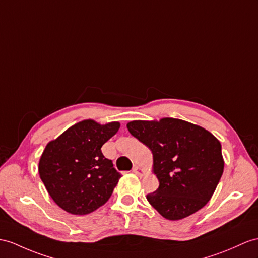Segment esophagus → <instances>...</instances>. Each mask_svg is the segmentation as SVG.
Listing matches in <instances>:
<instances>
[{"mask_svg":"<svg viewBox=\"0 0 258 258\" xmlns=\"http://www.w3.org/2000/svg\"><path fill=\"white\" fill-rule=\"evenodd\" d=\"M133 172H134L135 174H137L138 176H142V175H143V169L140 168L139 166H134Z\"/></svg>","mask_w":258,"mask_h":258,"instance_id":"1","label":"esophagus"}]
</instances>
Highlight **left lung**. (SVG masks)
I'll use <instances>...</instances> for the list:
<instances>
[{"label":"left lung","instance_id":"obj_1","mask_svg":"<svg viewBox=\"0 0 258 258\" xmlns=\"http://www.w3.org/2000/svg\"><path fill=\"white\" fill-rule=\"evenodd\" d=\"M129 133L152 151L160 185L147 195L161 216L180 220L209 202L222 176L221 144L209 131L180 119L136 120Z\"/></svg>","mask_w":258,"mask_h":258}]
</instances>
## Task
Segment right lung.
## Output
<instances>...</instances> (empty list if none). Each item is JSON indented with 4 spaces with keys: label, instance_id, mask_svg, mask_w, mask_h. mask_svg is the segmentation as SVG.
Returning a JSON list of instances; mask_svg holds the SVG:
<instances>
[{
    "label": "right lung",
    "instance_id": "obj_1",
    "mask_svg": "<svg viewBox=\"0 0 258 258\" xmlns=\"http://www.w3.org/2000/svg\"><path fill=\"white\" fill-rule=\"evenodd\" d=\"M119 127V122L102 125L83 120L47 144L39 175L60 208L72 215H87L110 198L121 174L100 149Z\"/></svg>",
    "mask_w": 258,
    "mask_h": 258
}]
</instances>
